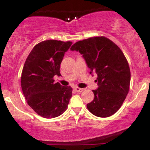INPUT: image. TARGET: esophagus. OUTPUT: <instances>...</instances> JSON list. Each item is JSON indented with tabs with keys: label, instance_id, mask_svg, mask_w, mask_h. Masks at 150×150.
<instances>
[{
	"label": "esophagus",
	"instance_id": "obj_1",
	"mask_svg": "<svg viewBox=\"0 0 150 150\" xmlns=\"http://www.w3.org/2000/svg\"><path fill=\"white\" fill-rule=\"evenodd\" d=\"M74 89L75 91H76V92H82V91H83V89H81V88H79V87H76L74 88Z\"/></svg>",
	"mask_w": 150,
	"mask_h": 150
}]
</instances>
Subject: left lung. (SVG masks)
<instances>
[{"label": "left lung", "mask_w": 150, "mask_h": 150, "mask_svg": "<svg viewBox=\"0 0 150 150\" xmlns=\"http://www.w3.org/2000/svg\"><path fill=\"white\" fill-rule=\"evenodd\" d=\"M71 50L83 55L91 69L98 75V89L88 110L99 117H108L122 106L130 89V70L122 50L104 36L93 37L76 42Z\"/></svg>", "instance_id": "8db88e82"}]
</instances>
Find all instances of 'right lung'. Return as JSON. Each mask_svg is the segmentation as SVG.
<instances>
[{
	"label": "right lung",
	"mask_w": 150,
	"mask_h": 150,
	"mask_svg": "<svg viewBox=\"0 0 150 150\" xmlns=\"http://www.w3.org/2000/svg\"><path fill=\"white\" fill-rule=\"evenodd\" d=\"M71 42L49 40L36 44L24 63L21 87L30 107L42 117H57L67 110L72 96L70 86L55 83L60 65Z\"/></svg>",
	"instance_id": "obj_1"
}]
</instances>
